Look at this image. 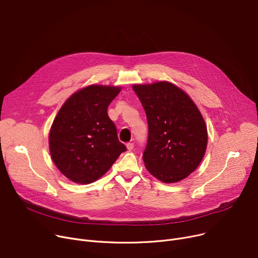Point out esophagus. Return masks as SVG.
Wrapping results in <instances>:
<instances>
[{
	"label": "esophagus",
	"mask_w": 258,
	"mask_h": 258,
	"mask_svg": "<svg viewBox=\"0 0 258 258\" xmlns=\"http://www.w3.org/2000/svg\"><path fill=\"white\" fill-rule=\"evenodd\" d=\"M126 147H127L128 150H133V149H134V143H132V142L127 143V144H126Z\"/></svg>",
	"instance_id": "1"
}]
</instances>
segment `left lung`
Listing matches in <instances>:
<instances>
[{"label": "left lung", "mask_w": 258, "mask_h": 258, "mask_svg": "<svg viewBox=\"0 0 258 258\" xmlns=\"http://www.w3.org/2000/svg\"><path fill=\"white\" fill-rule=\"evenodd\" d=\"M133 89L148 123L145 167L167 183L185 178L207 150L208 130L198 108L181 89L168 82L134 85Z\"/></svg>", "instance_id": "obj_1"}]
</instances>
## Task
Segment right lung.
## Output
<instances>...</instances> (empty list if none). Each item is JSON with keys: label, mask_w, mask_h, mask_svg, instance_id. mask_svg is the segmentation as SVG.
I'll return each mask as SVG.
<instances>
[{"label": "right lung", "mask_w": 258, "mask_h": 258, "mask_svg": "<svg viewBox=\"0 0 258 258\" xmlns=\"http://www.w3.org/2000/svg\"><path fill=\"white\" fill-rule=\"evenodd\" d=\"M119 92L112 86H88L73 94L58 112L49 132V151L67 178L93 182L126 150L108 116V107Z\"/></svg>", "instance_id": "1"}]
</instances>
